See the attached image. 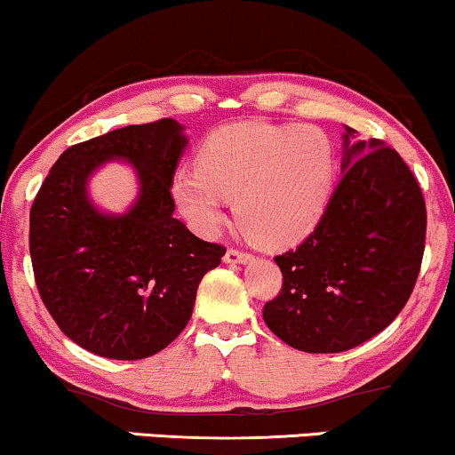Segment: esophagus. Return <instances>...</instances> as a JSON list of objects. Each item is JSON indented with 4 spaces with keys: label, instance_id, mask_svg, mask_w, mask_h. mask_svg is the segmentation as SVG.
Segmentation results:
<instances>
[{
    "label": "esophagus",
    "instance_id": "1",
    "mask_svg": "<svg viewBox=\"0 0 455 455\" xmlns=\"http://www.w3.org/2000/svg\"><path fill=\"white\" fill-rule=\"evenodd\" d=\"M223 261L226 264H249V261H253V255L238 249H228L226 255H223Z\"/></svg>",
    "mask_w": 455,
    "mask_h": 455
}]
</instances>
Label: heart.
I'll use <instances>...</instances> for the list:
<instances>
[{
  "instance_id": "heart-1",
  "label": "heart",
  "mask_w": 455,
  "mask_h": 455,
  "mask_svg": "<svg viewBox=\"0 0 455 455\" xmlns=\"http://www.w3.org/2000/svg\"><path fill=\"white\" fill-rule=\"evenodd\" d=\"M336 147L328 133L300 123L244 121L212 132L197 153V170L170 180L176 211L202 234L226 219L236 197L238 226L258 243L285 247L322 221L336 179Z\"/></svg>"
}]
</instances>
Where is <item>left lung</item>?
<instances>
[{"instance_id":"left-lung-1","label":"left lung","mask_w":455,"mask_h":455,"mask_svg":"<svg viewBox=\"0 0 455 455\" xmlns=\"http://www.w3.org/2000/svg\"><path fill=\"white\" fill-rule=\"evenodd\" d=\"M343 133V176L322 221L298 249L276 255L283 290L264 322L307 354H340L396 319L418 281L426 202L409 165L381 140Z\"/></svg>"}]
</instances>
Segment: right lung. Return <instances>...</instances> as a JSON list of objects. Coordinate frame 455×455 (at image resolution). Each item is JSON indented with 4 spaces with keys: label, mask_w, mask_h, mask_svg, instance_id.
Here are the masks:
<instances>
[{
    "label": "right lung",
    "mask_w": 455,
    "mask_h": 455,
    "mask_svg": "<svg viewBox=\"0 0 455 455\" xmlns=\"http://www.w3.org/2000/svg\"><path fill=\"white\" fill-rule=\"evenodd\" d=\"M187 144L174 119L130 125L69 147L37 191L29 253L42 302L69 340L110 360H142L185 330L197 285L226 249L174 219L170 180ZM132 164L139 196L100 212L88 180L104 163Z\"/></svg>",
    "instance_id": "add662e5"
}]
</instances>
